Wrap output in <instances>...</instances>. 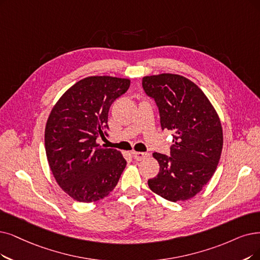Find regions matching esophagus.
Returning <instances> with one entry per match:
<instances>
[{
    "label": "esophagus",
    "instance_id": "esophagus-1",
    "mask_svg": "<svg viewBox=\"0 0 260 260\" xmlns=\"http://www.w3.org/2000/svg\"><path fill=\"white\" fill-rule=\"evenodd\" d=\"M133 157L137 161H142L144 159H146L149 157L148 152H140V151H133Z\"/></svg>",
    "mask_w": 260,
    "mask_h": 260
}]
</instances>
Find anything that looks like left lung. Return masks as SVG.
Here are the masks:
<instances>
[{"label": "left lung", "mask_w": 260, "mask_h": 260, "mask_svg": "<svg viewBox=\"0 0 260 260\" xmlns=\"http://www.w3.org/2000/svg\"><path fill=\"white\" fill-rule=\"evenodd\" d=\"M142 86L159 109L162 130L173 132L170 155L153 152L160 172L148 180L163 199L186 201L207 184L219 164L223 131L219 116L202 89L179 75L144 77Z\"/></svg>", "instance_id": "1"}]
</instances>
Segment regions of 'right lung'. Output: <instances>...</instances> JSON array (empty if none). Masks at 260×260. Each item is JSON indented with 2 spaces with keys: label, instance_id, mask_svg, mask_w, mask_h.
<instances>
[{
  "label": "right lung",
  "instance_id": "obj_1",
  "mask_svg": "<svg viewBox=\"0 0 260 260\" xmlns=\"http://www.w3.org/2000/svg\"><path fill=\"white\" fill-rule=\"evenodd\" d=\"M130 80L88 77L77 82L52 109L45 130L50 169L58 185L82 203L99 201L115 188L127 161L97 144L109 136V110Z\"/></svg>",
  "mask_w": 260,
  "mask_h": 260
}]
</instances>
